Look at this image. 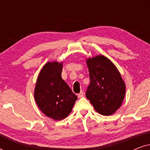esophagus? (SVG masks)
Segmentation results:
<instances>
[{
	"mask_svg": "<svg viewBox=\"0 0 150 150\" xmlns=\"http://www.w3.org/2000/svg\"><path fill=\"white\" fill-rule=\"evenodd\" d=\"M83 96H84V93H83V91H82L80 92L79 94H78V98H81L83 97Z\"/></svg>",
	"mask_w": 150,
	"mask_h": 150,
	"instance_id": "1",
	"label": "esophagus"
}]
</instances>
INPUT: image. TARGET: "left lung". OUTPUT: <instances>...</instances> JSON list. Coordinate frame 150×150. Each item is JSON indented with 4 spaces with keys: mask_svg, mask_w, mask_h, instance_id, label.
Wrapping results in <instances>:
<instances>
[{
    "mask_svg": "<svg viewBox=\"0 0 150 150\" xmlns=\"http://www.w3.org/2000/svg\"><path fill=\"white\" fill-rule=\"evenodd\" d=\"M87 65L90 83L86 97L100 114H113L122 105L126 93V85L120 71L104 55L87 59Z\"/></svg>",
    "mask_w": 150,
    "mask_h": 150,
    "instance_id": "8db88e82",
    "label": "left lung"
}]
</instances>
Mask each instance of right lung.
I'll use <instances>...</instances> for the list:
<instances>
[{
  "mask_svg": "<svg viewBox=\"0 0 150 150\" xmlns=\"http://www.w3.org/2000/svg\"><path fill=\"white\" fill-rule=\"evenodd\" d=\"M62 67V62L45 64L38 76L34 91L39 108L54 120L67 117L77 100V96L61 78Z\"/></svg>",
  "mask_w": 150,
  "mask_h": 150,
  "instance_id": "right-lung-1",
  "label": "right lung"
}]
</instances>
